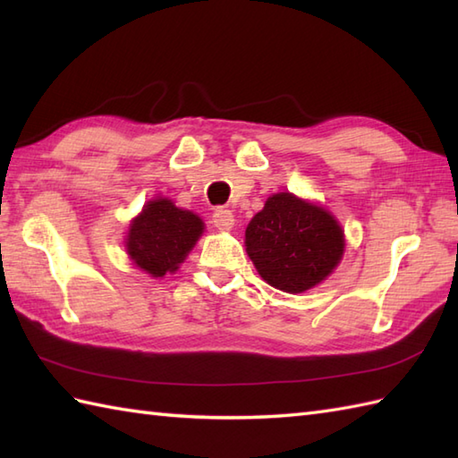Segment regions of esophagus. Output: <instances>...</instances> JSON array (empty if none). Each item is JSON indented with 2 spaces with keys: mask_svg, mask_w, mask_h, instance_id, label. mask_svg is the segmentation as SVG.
<instances>
[{
  "mask_svg": "<svg viewBox=\"0 0 458 458\" xmlns=\"http://www.w3.org/2000/svg\"><path fill=\"white\" fill-rule=\"evenodd\" d=\"M212 222H214V226L222 232H230L236 224L234 214H232V210H228V208H216V212H214V216H212Z\"/></svg>",
  "mask_w": 458,
  "mask_h": 458,
  "instance_id": "obj_1",
  "label": "esophagus"
}]
</instances>
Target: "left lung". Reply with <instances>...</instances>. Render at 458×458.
Wrapping results in <instances>:
<instances>
[{"label":"left lung","mask_w":458,"mask_h":458,"mask_svg":"<svg viewBox=\"0 0 458 458\" xmlns=\"http://www.w3.org/2000/svg\"><path fill=\"white\" fill-rule=\"evenodd\" d=\"M344 230L318 202L276 192L246 228V251L261 279L303 293L333 274L344 256Z\"/></svg>","instance_id":"left-lung-1"}]
</instances>
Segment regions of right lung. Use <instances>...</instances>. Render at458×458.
Returning <instances> with one entry per match:
<instances>
[{
	"label": "right lung",
	"mask_w": 458,
	"mask_h": 458,
	"mask_svg": "<svg viewBox=\"0 0 458 458\" xmlns=\"http://www.w3.org/2000/svg\"><path fill=\"white\" fill-rule=\"evenodd\" d=\"M204 232L192 210L179 208L171 199L157 197L143 204L125 232V254L149 277H165L179 269Z\"/></svg>",
	"instance_id": "obj_1"
}]
</instances>
